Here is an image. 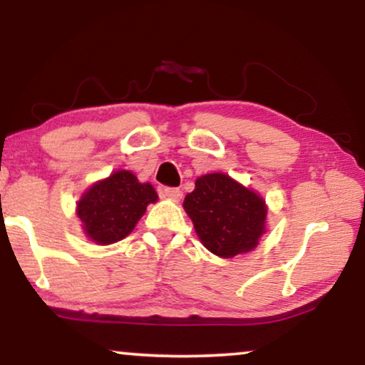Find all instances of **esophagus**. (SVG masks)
Here are the masks:
<instances>
[{"mask_svg":"<svg viewBox=\"0 0 365 365\" xmlns=\"http://www.w3.org/2000/svg\"><path fill=\"white\" fill-rule=\"evenodd\" d=\"M163 196L168 197V199H173V201H179L182 196V192L179 191L178 187H164L163 189Z\"/></svg>","mask_w":365,"mask_h":365,"instance_id":"esophagus-1","label":"esophagus"}]
</instances>
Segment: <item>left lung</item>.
<instances>
[{
    "instance_id": "obj_1",
    "label": "left lung",
    "mask_w": 365,
    "mask_h": 365,
    "mask_svg": "<svg viewBox=\"0 0 365 365\" xmlns=\"http://www.w3.org/2000/svg\"><path fill=\"white\" fill-rule=\"evenodd\" d=\"M199 239L219 257L252 251L264 232L266 204L222 173L197 178L196 187L184 199Z\"/></svg>"
}]
</instances>
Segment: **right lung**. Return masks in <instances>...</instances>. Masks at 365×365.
Masks as SVG:
<instances>
[{
  "mask_svg": "<svg viewBox=\"0 0 365 365\" xmlns=\"http://www.w3.org/2000/svg\"><path fill=\"white\" fill-rule=\"evenodd\" d=\"M158 194L149 182H139L129 171H116L83 194L78 216L84 232L96 244L121 241L133 231Z\"/></svg>",
  "mask_w": 365,
  "mask_h": 365,
  "instance_id": "add662e5",
  "label": "right lung"
}]
</instances>
